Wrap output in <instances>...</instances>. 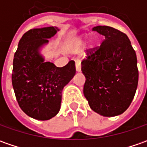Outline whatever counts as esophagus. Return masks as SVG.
I'll return each instance as SVG.
<instances>
[{
  "instance_id": "obj_1",
  "label": "esophagus",
  "mask_w": 147,
  "mask_h": 147,
  "mask_svg": "<svg viewBox=\"0 0 147 147\" xmlns=\"http://www.w3.org/2000/svg\"><path fill=\"white\" fill-rule=\"evenodd\" d=\"M76 71L80 72L81 71V64H80V61H76Z\"/></svg>"
}]
</instances>
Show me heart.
<instances>
[{"mask_svg": "<svg viewBox=\"0 0 147 147\" xmlns=\"http://www.w3.org/2000/svg\"><path fill=\"white\" fill-rule=\"evenodd\" d=\"M84 38H78L77 42H76V45H77L78 47H82V45L84 44ZM93 39H91V43H93Z\"/></svg>", "mask_w": 147, "mask_h": 147, "instance_id": "heart-1", "label": "heart"}]
</instances>
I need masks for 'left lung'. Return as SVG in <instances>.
<instances>
[{"label":"left lung","mask_w":147,"mask_h":147,"mask_svg":"<svg viewBox=\"0 0 147 147\" xmlns=\"http://www.w3.org/2000/svg\"><path fill=\"white\" fill-rule=\"evenodd\" d=\"M92 30L105 39L100 47L88 50L81 62L86 78L84 94L91 109L100 115H120L128 109L136 92V53L127 35L118 30L98 26Z\"/></svg>","instance_id":"left-lung-1"}]
</instances>
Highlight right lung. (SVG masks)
Wrapping results in <instances>:
<instances>
[{
	"mask_svg": "<svg viewBox=\"0 0 147 147\" xmlns=\"http://www.w3.org/2000/svg\"><path fill=\"white\" fill-rule=\"evenodd\" d=\"M58 30L54 26L30 30L14 54L12 84L16 99L22 110L36 120L47 121L59 113L62 91L76 74L73 60L58 67L40 55V48Z\"/></svg>",
	"mask_w": 147,
	"mask_h": 147,
	"instance_id": "1",
	"label": "right lung"
}]
</instances>
